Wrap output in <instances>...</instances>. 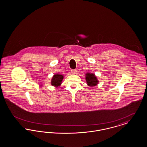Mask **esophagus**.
Returning <instances> with one entry per match:
<instances>
[{"label":"esophagus","instance_id":"1","mask_svg":"<svg viewBox=\"0 0 147 147\" xmlns=\"http://www.w3.org/2000/svg\"><path fill=\"white\" fill-rule=\"evenodd\" d=\"M71 72L73 74H76V69H73L71 71Z\"/></svg>","mask_w":147,"mask_h":147}]
</instances>
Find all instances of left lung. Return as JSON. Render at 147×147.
Here are the masks:
<instances>
[{
  "mask_svg": "<svg viewBox=\"0 0 147 147\" xmlns=\"http://www.w3.org/2000/svg\"><path fill=\"white\" fill-rule=\"evenodd\" d=\"M85 79L87 85L90 87L96 86L99 84V81L96 75L92 73H87L85 74Z\"/></svg>",
  "mask_w": 147,
  "mask_h": 147,
  "instance_id": "1",
  "label": "left lung"
}]
</instances>
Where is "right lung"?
I'll list each match as a JSON object with an SVG mask.
<instances>
[{"label":"right lung","instance_id":"1","mask_svg":"<svg viewBox=\"0 0 147 147\" xmlns=\"http://www.w3.org/2000/svg\"><path fill=\"white\" fill-rule=\"evenodd\" d=\"M64 78V76L60 74H54L51 80V84L53 86L55 87H59L61 86L62 80Z\"/></svg>","mask_w":147,"mask_h":147}]
</instances>
